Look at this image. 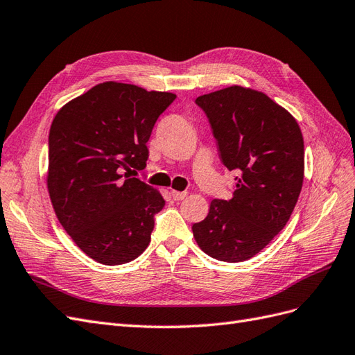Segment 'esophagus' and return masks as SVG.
Wrapping results in <instances>:
<instances>
[{
  "mask_svg": "<svg viewBox=\"0 0 355 355\" xmlns=\"http://www.w3.org/2000/svg\"><path fill=\"white\" fill-rule=\"evenodd\" d=\"M187 196H188V192H185V191H171V197H173L175 201L184 200Z\"/></svg>",
  "mask_w": 355,
  "mask_h": 355,
  "instance_id": "obj_1",
  "label": "esophagus"
}]
</instances>
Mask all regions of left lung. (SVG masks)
I'll return each mask as SVG.
<instances>
[{
  "label": "left lung",
  "mask_w": 355,
  "mask_h": 355,
  "mask_svg": "<svg viewBox=\"0 0 355 355\" xmlns=\"http://www.w3.org/2000/svg\"><path fill=\"white\" fill-rule=\"evenodd\" d=\"M222 163L237 170L230 200H213L192 225L200 249L243 262L271 243L292 216L304 184V136L295 116L259 90L241 85L198 96Z\"/></svg>",
  "instance_id": "left-lung-1"
}]
</instances>
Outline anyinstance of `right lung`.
I'll return each instance as SVG.
<instances>
[{
  "instance_id": "add662e5",
  "label": "right lung",
  "mask_w": 355,
  "mask_h": 355,
  "mask_svg": "<svg viewBox=\"0 0 355 355\" xmlns=\"http://www.w3.org/2000/svg\"><path fill=\"white\" fill-rule=\"evenodd\" d=\"M175 93L105 81L65 103L49 135L47 189L62 227L103 265L127 263L151 241L159 191L123 170L146 167V142Z\"/></svg>"
}]
</instances>
